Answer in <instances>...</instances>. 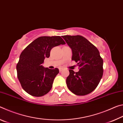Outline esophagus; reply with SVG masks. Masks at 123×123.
Wrapping results in <instances>:
<instances>
[{"label":"esophagus","instance_id":"esophagus-1","mask_svg":"<svg viewBox=\"0 0 123 123\" xmlns=\"http://www.w3.org/2000/svg\"><path fill=\"white\" fill-rule=\"evenodd\" d=\"M62 70H63V68H59V71H60V72H61Z\"/></svg>","mask_w":123,"mask_h":123}]
</instances>
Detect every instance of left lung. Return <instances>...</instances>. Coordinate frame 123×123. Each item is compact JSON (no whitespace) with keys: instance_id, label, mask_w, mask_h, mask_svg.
Instances as JSON below:
<instances>
[{"instance_id":"left-lung-1","label":"left lung","mask_w":123,"mask_h":123,"mask_svg":"<svg viewBox=\"0 0 123 123\" xmlns=\"http://www.w3.org/2000/svg\"><path fill=\"white\" fill-rule=\"evenodd\" d=\"M72 50V60L79 71L69 69L66 83L69 90L77 95H85L97 88L103 75V60L99 51L86 38L80 35L62 36Z\"/></svg>"}]
</instances>
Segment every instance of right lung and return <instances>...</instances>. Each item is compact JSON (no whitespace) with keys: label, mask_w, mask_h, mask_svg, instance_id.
I'll list each match as a JSON object with an SVG mask.
<instances>
[{"label":"right lung","mask_w":123,"mask_h":123,"mask_svg":"<svg viewBox=\"0 0 123 123\" xmlns=\"http://www.w3.org/2000/svg\"><path fill=\"white\" fill-rule=\"evenodd\" d=\"M65 44L60 36H42L23 50L16 68L18 80L26 93L32 96L42 97L50 91L59 70L44 68L42 64L45 58L50 56L53 48Z\"/></svg>","instance_id":"1"}]
</instances>
